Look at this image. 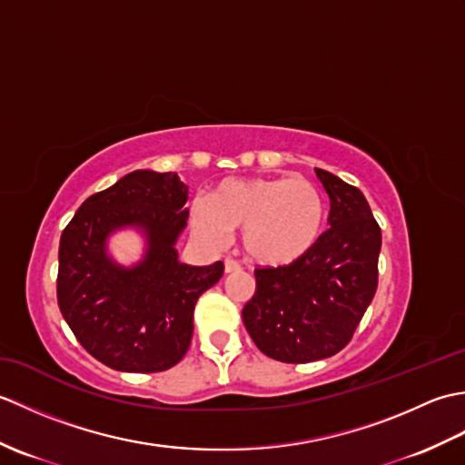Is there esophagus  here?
<instances>
[{"label": "esophagus", "instance_id": "obj_1", "mask_svg": "<svg viewBox=\"0 0 465 465\" xmlns=\"http://www.w3.org/2000/svg\"><path fill=\"white\" fill-rule=\"evenodd\" d=\"M240 270H242V265H240L238 262H235V260L227 258V260L223 262V272H225V273H233V272H240Z\"/></svg>", "mask_w": 465, "mask_h": 465}]
</instances>
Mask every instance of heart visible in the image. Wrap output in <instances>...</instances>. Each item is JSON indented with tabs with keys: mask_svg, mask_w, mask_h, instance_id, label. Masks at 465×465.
Wrapping results in <instances>:
<instances>
[{
	"mask_svg": "<svg viewBox=\"0 0 465 465\" xmlns=\"http://www.w3.org/2000/svg\"><path fill=\"white\" fill-rule=\"evenodd\" d=\"M190 220L207 243L223 245L232 232H242L248 260L285 268L320 243L328 210L320 187L302 175L245 177L227 180L210 200L195 202Z\"/></svg>",
	"mask_w": 465,
	"mask_h": 465,
	"instance_id": "heart-1",
	"label": "heart"
}]
</instances>
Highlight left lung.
<instances>
[{
    "label": "left lung",
    "mask_w": 465,
    "mask_h": 465,
    "mask_svg": "<svg viewBox=\"0 0 465 465\" xmlns=\"http://www.w3.org/2000/svg\"><path fill=\"white\" fill-rule=\"evenodd\" d=\"M330 195V230L285 268L255 270L242 318L258 350L285 363L330 358L348 345L378 290L381 230L365 195L315 167Z\"/></svg>",
    "instance_id": "8db88e82"
}]
</instances>
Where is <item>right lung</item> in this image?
I'll use <instances>...</instances> for the list:
<instances>
[{
	"mask_svg": "<svg viewBox=\"0 0 465 465\" xmlns=\"http://www.w3.org/2000/svg\"><path fill=\"white\" fill-rule=\"evenodd\" d=\"M187 185L173 172L135 170L87 197L59 240L57 303L74 335L117 371L153 373L180 361L193 335L197 298L220 282L223 263L180 262ZM122 229L144 238L135 264L106 248Z\"/></svg>",
	"mask_w": 465,
	"mask_h": 465,
	"instance_id": "1",
	"label": "right lung"
}]
</instances>
